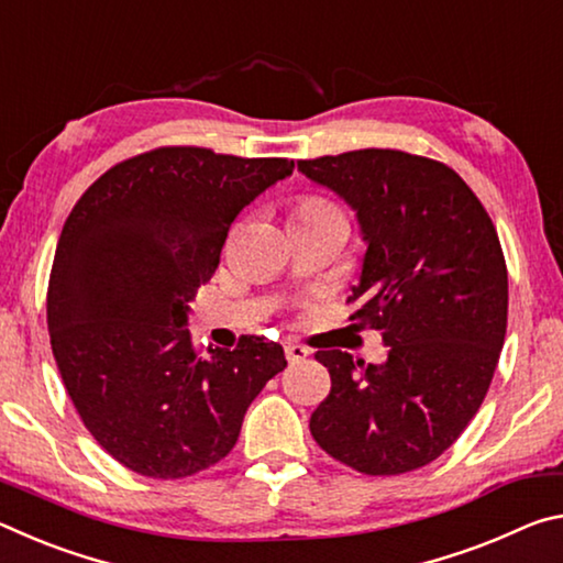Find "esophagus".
<instances>
[{"instance_id": "esophagus-1", "label": "esophagus", "mask_w": 563, "mask_h": 563, "mask_svg": "<svg viewBox=\"0 0 563 563\" xmlns=\"http://www.w3.org/2000/svg\"><path fill=\"white\" fill-rule=\"evenodd\" d=\"M308 355H310V350L298 345V342H288V345H285V357H288V362H300Z\"/></svg>"}]
</instances>
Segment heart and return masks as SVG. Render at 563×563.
<instances>
[{"mask_svg":"<svg viewBox=\"0 0 563 563\" xmlns=\"http://www.w3.org/2000/svg\"><path fill=\"white\" fill-rule=\"evenodd\" d=\"M328 208H335L328 201H322L318 196H302L295 203V216H308V213H318V211H328Z\"/></svg>","mask_w":563,"mask_h":563,"instance_id":"heart-1","label":"heart"}]
</instances>
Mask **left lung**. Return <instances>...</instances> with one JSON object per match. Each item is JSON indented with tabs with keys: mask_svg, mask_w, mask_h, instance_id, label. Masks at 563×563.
<instances>
[{
	"mask_svg": "<svg viewBox=\"0 0 563 563\" xmlns=\"http://www.w3.org/2000/svg\"><path fill=\"white\" fill-rule=\"evenodd\" d=\"M298 170L357 213L367 253L350 320L387 345L383 365L316 352L332 385L310 432L362 474L419 470L456 442L497 369L509 308L497 228L440 161L362 148L298 161Z\"/></svg>",
	"mask_w": 563,
	"mask_h": 563,
	"instance_id": "obj_1",
	"label": "left lung"
}]
</instances>
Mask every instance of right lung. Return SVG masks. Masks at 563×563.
<instances>
[{"instance_id": "obj_1", "label": "right lung", "mask_w": 563, "mask_h": 563, "mask_svg": "<svg viewBox=\"0 0 563 563\" xmlns=\"http://www.w3.org/2000/svg\"><path fill=\"white\" fill-rule=\"evenodd\" d=\"M292 166L154 148L93 180L66 218L46 292L52 352L81 422L131 472L180 479L221 462L288 365L258 335L198 355L186 322L235 216Z\"/></svg>"}]
</instances>
